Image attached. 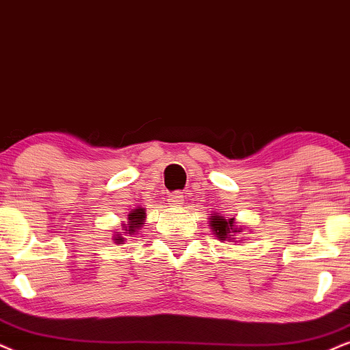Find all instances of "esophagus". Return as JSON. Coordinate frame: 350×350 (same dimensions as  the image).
I'll return each mask as SVG.
<instances>
[{
    "label": "esophagus",
    "instance_id": "esophagus-1",
    "mask_svg": "<svg viewBox=\"0 0 350 350\" xmlns=\"http://www.w3.org/2000/svg\"><path fill=\"white\" fill-rule=\"evenodd\" d=\"M167 202H170L171 206H176V208L183 206V203H184L183 192H172V193H170V196H167Z\"/></svg>",
    "mask_w": 350,
    "mask_h": 350
}]
</instances>
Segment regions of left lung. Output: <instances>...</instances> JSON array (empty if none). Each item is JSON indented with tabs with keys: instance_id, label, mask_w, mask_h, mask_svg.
Masks as SVG:
<instances>
[{
	"instance_id": "left-lung-1",
	"label": "left lung",
	"mask_w": 350,
	"mask_h": 350,
	"mask_svg": "<svg viewBox=\"0 0 350 350\" xmlns=\"http://www.w3.org/2000/svg\"><path fill=\"white\" fill-rule=\"evenodd\" d=\"M213 221H211V226H213L216 236H218L221 241L223 239H228V236H232L231 232H241V229L234 228V218L232 219H224L223 216H211Z\"/></svg>"
}]
</instances>
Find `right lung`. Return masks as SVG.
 <instances>
[{"instance_id": "add662e5", "label": "right lung", "mask_w": 350, "mask_h": 350, "mask_svg": "<svg viewBox=\"0 0 350 350\" xmlns=\"http://www.w3.org/2000/svg\"><path fill=\"white\" fill-rule=\"evenodd\" d=\"M127 216H129V221H127V224H129V226H124V228L129 229V234H132V232H134V229L140 228V224H144L142 221L145 218V211H144V208H140V210L132 211V213H129ZM127 229H126V231H127ZM116 241H122V237L118 236Z\"/></svg>"}]
</instances>
